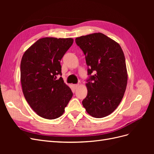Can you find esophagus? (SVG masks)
Masks as SVG:
<instances>
[{
	"mask_svg": "<svg viewBox=\"0 0 154 154\" xmlns=\"http://www.w3.org/2000/svg\"><path fill=\"white\" fill-rule=\"evenodd\" d=\"M78 86H79L78 84H74V85H72V87H73V88H74V89H76V88H77L78 87Z\"/></svg>",
	"mask_w": 154,
	"mask_h": 154,
	"instance_id": "obj_1",
	"label": "esophagus"
}]
</instances>
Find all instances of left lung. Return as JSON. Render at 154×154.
Returning a JSON list of instances; mask_svg holds the SVG:
<instances>
[{
    "mask_svg": "<svg viewBox=\"0 0 154 154\" xmlns=\"http://www.w3.org/2000/svg\"><path fill=\"white\" fill-rule=\"evenodd\" d=\"M75 42L85 55L91 75L83 106L92 117L104 118L118 106L127 88L128 74L123 51L118 43L101 32L77 37ZM93 72L95 74L91 75Z\"/></svg>",
    "mask_w": 154,
    "mask_h": 154,
    "instance_id": "1",
    "label": "left lung"
}]
</instances>
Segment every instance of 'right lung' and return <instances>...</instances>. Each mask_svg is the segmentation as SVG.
<instances>
[{"label":"right lung","mask_w":154,"mask_h":154,"mask_svg":"<svg viewBox=\"0 0 154 154\" xmlns=\"http://www.w3.org/2000/svg\"><path fill=\"white\" fill-rule=\"evenodd\" d=\"M73 43L72 38L45 37L37 40L22 56L20 81L27 103L40 117L61 116L72 96L62 75L60 60Z\"/></svg>","instance_id":"1"}]
</instances>
